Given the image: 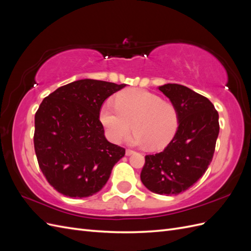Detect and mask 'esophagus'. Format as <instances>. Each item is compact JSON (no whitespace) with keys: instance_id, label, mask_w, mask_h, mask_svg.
I'll list each match as a JSON object with an SVG mask.
<instances>
[{"instance_id":"esophagus-1","label":"esophagus","mask_w":251,"mask_h":251,"mask_svg":"<svg viewBox=\"0 0 251 251\" xmlns=\"http://www.w3.org/2000/svg\"><path fill=\"white\" fill-rule=\"evenodd\" d=\"M134 153H135V151H132V150H126V156H131V155H133Z\"/></svg>"}]
</instances>
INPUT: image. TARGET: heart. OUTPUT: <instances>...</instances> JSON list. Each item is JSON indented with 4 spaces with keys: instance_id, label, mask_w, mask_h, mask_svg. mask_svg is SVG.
Wrapping results in <instances>:
<instances>
[{
    "instance_id": "obj_1",
    "label": "heart",
    "mask_w": 251,
    "mask_h": 251,
    "mask_svg": "<svg viewBox=\"0 0 251 251\" xmlns=\"http://www.w3.org/2000/svg\"><path fill=\"white\" fill-rule=\"evenodd\" d=\"M115 108L105 104L100 113V123L108 138L118 143L130 130L128 137L134 146H150L151 149L165 148L173 140L179 126V114L175 105L142 89L121 91L114 98Z\"/></svg>"
}]
</instances>
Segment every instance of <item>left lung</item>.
<instances>
[{
	"label": "left lung",
	"instance_id": "left-lung-1",
	"mask_svg": "<svg viewBox=\"0 0 251 251\" xmlns=\"http://www.w3.org/2000/svg\"><path fill=\"white\" fill-rule=\"evenodd\" d=\"M159 90L179 114V126L162 151L147 155L140 179L151 192L178 195L198 181L214 157L219 135V114L206 97L178 83Z\"/></svg>",
	"mask_w": 251,
	"mask_h": 251
}]
</instances>
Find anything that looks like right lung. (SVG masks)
Wrapping results in <instances>:
<instances>
[{
  "mask_svg": "<svg viewBox=\"0 0 251 251\" xmlns=\"http://www.w3.org/2000/svg\"><path fill=\"white\" fill-rule=\"evenodd\" d=\"M126 83L80 79L44 98L34 117V150L53 188L71 198L90 197L107 183L126 150L104 137L101 104Z\"/></svg>",
  "mask_w": 251,
  "mask_h": 251,
  "instance_id": "right-lung-1",
  "label": "right lung"
}]
</instances>
